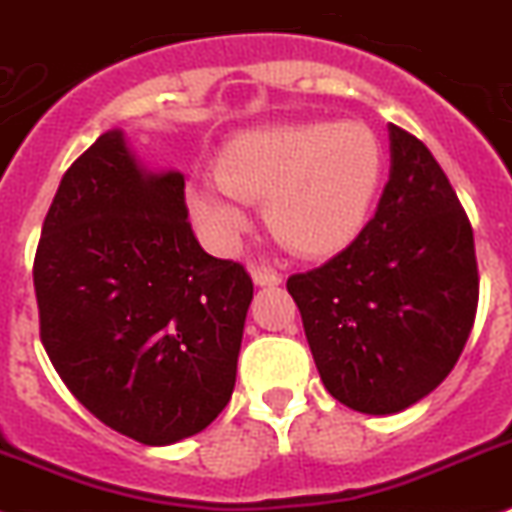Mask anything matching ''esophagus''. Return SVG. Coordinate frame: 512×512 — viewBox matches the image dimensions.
Returning <instances> with one entry per match:
<instances>
[{
  "label": "esophagus",
  "mask_w": 512,
  "mask_h": 512,
  "mask_svg": "<svg viewBox=\"0 0 512 512\" xmlns=\"http://www.w3.org/2000/svg\"><path fill=\"white\" fill-rule=\"evenodd\" d=\"M251 279L259 287H277L282 285V274H277L269 266H251Z\"/></svg>",
  "instance_id": "esophagus-1"
}]
</instances>
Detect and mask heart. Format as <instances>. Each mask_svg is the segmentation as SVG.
<instances>
[{"label": "heart", "instance_id": "obj_1", "mask_svg": "<svg viewBox=\"0 0 512 512\" xmlns=\"http://www.w3.org/2000/svg\"><path fill=\"white\" fill-rule=\"evenodd\" d=\"M386 155L362 121H290L235 134L214 176H194L186 207L199 233L230 248L251 227L243 202H266V222L290 251L339 253L362 233L381 191Z\"/></svg>", "mask_w": 512, "mask_h": 512}]
</instances>
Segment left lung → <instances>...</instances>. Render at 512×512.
Wrapping results in <instances>:
<instances>
[{
  "mask_svg": "<svg viewBox=\"0 0 512 512\" xmlns=\"http://www.w3.org/2000/svg\"><path fill=\"white\" fill-rule=\"evenodd\" d=\"M391 170L342 253L287 290L326 391L362 414H396L445 381L479 300L474 233L425 144L388 124Z\"/></svg>",
  "mask_w": 512,
  "mask_h": 512,
  "instance_id": "8db88e82",
  "label": "left lung"
}]
</instances>
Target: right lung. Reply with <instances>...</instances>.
I'll return each instance as SVG.
<instances>
[{"label": "right lung", "instance_id": "right-lung-1", "mask_svg": "<svg viewBox=\"0 0 512 512\" xmlns=\"http://www.w3.org/2000/svg\"><path fill=\"white\" fill-rule=\"evenodd\" d=\"M181 170L100 134L64 173L33 264L41 342L87 412L144 445L212 425L233 396L253 282L199 246Z\"/></svg>", "mask_w": 512, "mask_h": 512}]
</instances>
